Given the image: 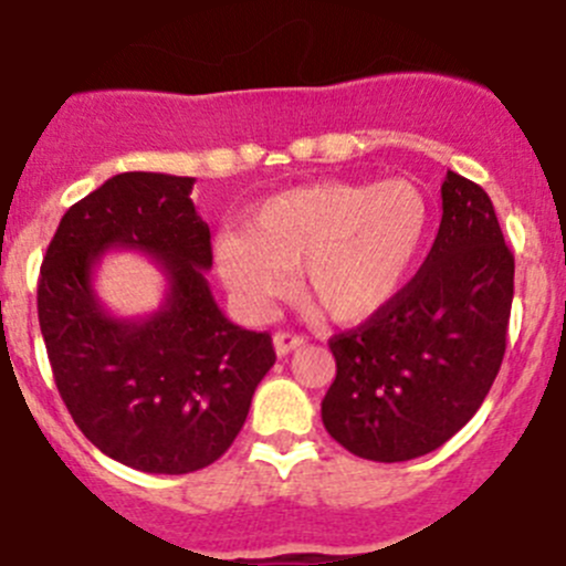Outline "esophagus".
Here are the masks:
<instances>
[{
  "mask_svg": "<svg viewBox=\"0 0 566 566\" xmlns=\"http://www.w3.org/2000/svg\"><path fill=\"white\" fill-rule=\"evenodd\" d=\"M304 343H306L304 334H293V332L273 334V348H276L279 356H287L290 350H298Z\"/></svg>",
  "mask_w": 566,
  "mask_h": 566,
  "instance_id": "1",
  "label": "esophagus"
}]
</instances>
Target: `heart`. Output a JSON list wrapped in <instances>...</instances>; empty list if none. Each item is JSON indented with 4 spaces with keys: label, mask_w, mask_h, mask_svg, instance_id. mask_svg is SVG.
<instances>
[{
    "label": "heart",
    "mask_w": 566,
    "mask_h": 566,
    "mask_svg": "<svg viewBox=\"0 0 566 566\" xmlns=\"http://www.w3.org/2000/svg\"><path fill=\"white\" fill-rule=\"evenodd\" d=\"M429 196L406 179L315 182L271 196L216 243L229 293L260 312L293 271L301 304L359 323L392 304L429 243Z\"/></svg>",
    "instance_id": "b5f03b06"
}]
</instances>
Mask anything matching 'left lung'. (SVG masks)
I'll return each instance as SVG.
<instances>
[{
    "mask_svg": "<svg viewBox=\"0 0 566 566\" xmlns=\"http://www.w3.org/2000/svg\"><path fill=\"white\" fill-rule=\"evenodd\" d=\"M514 254L484 188L448 171L434 245L392 304L328 339L337 376L321 403L354 457L409 462L479 411L506 354Z\"/></svg>",
    "mask_w": 566,
    "mask_h": 566,
    "instance_id": "obj_1",
    "label": "left lung"
}]
</instances>
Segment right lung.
<instances>
[{"instance_id": "right-lung-1", "label": "right lung", "mask_w": 566, "mask_h": 566, "mask_svg": "<svg viewBox=\"0 0 566 566\" xmlns=\"http://www.w3.org/2000/svg\"><path fill=\"white\" fill-rule=\"evenodd\" d=\"M193 177L129 171L76 201L38 279V321L65 409L82 434L140 473L182 475L221 459L271 370V334L229 321L212 298L210 227ZM109 248L149 253L167 273L161 310L109 316L92 268Z\"/></svg>"}]
</instances>
